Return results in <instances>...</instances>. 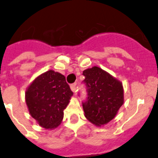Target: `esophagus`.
Listing matches in <instances>:
<instances>
[{
    "label": "esophagus",
    "mask_w": 158,
    "mask_h": 158,
    "mask_svg": "<svg viewBox=\"0 0 158 158\" xmlns=\"http://www.w3.org/2000/svg\"><path fill=\"white\" fill-rule=\"evenodd\" d=\"M71 87V89H72V92L76 93V91H77V88H76V82H75V83H72V85L70 86Z\"/></svg>",
    "instance_id": "34e87169"
}]
</instances>
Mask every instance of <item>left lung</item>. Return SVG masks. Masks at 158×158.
I'll list each match as a JSON object with an SVG mask.
<instances>
[{
    "label": "left lung",
    "mask_w": 158,
    "mask_h": 158,
    "mask_svg": "<svg viewBox=\"0 0 158 158\" xmlns=\"http://www.w3.org/2000/svg\"><path fill=\"white\" fill-rule=\"evenodd\" d=\"M82 75L87 92V97L82 103L85 116L97 126L107 124L123 104L122 83L98 67L86 69Z\"/></svg>",
    "instance_id": "obj_1"
}]
</instances>
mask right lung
<instances>
[{"label": "right lung", "instance_id": "obj_1", "mask_svg": "<svg viewBox=\"0 0 158 158\" xmlns=\"http://www.w3.org/2000/svg\"><path fill=\"white\" fill-rule=\"evenodd\" d=\"M73 93L63 75L50 70L32 82L26 93L29 113L45 129L58 126Z\"/></svg>", "mask_w": 158, "mask_h": 158}]
</instances>
